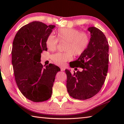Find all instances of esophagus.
<instances>
[{
  "mask_svg": "<svg viewBox=\"0 0 124 124\" xmlns=\"http://www.w3.org/2000/svg\"><path fill=\"white\" fill-rule=\"evenodd\" d=\"M60 69H61V71H64L65 70V68L64 67H60Z\"/></svg>",
  "mask_w": 124,
  "mask_h": 124,
  "instance_id": "1",
  "label": "esophagus"
}]
</instances>
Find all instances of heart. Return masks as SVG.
Wrapping results in <instances>:
<instances>
[{
  "label": "heart",
  "mask_w": 124,
  "mask_h": 124,
  "mask_svg": "<svg viewBox=\"0 0 124 124\" xmlns=\"http://www.w3.org/2000/svg\"><path fill=\"white\" fill-rule=\"evenodd\" d=\"M57 39L50 35L46 40L47 48L50 51L56 49L58 40L65 43L64 50L66 52L57 53L53 55L52 59L55 64L63 65L68 61L71 60L74 54L76 56L82 54L86 51L89 43V38L85 32L73 28H60L56 32Z\"/></svg>",
  "instance_id": "1"
}]
</instances>
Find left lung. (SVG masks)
I'll use <instances>...</instances> for the list:
<instances>
[{"label": "left lung", "mask_w": 124, "mask_h": 124, "mask_svg": "<svg viewBox=\"0 0 124 124\" xmlns=\"http://www.w3.org/2000/svg\"><path fill=\"white\" fill-rule=\"evenodd\" d=\"M88 30L91 38L87 48L77 60L72 62L77 65L70 63L71 68H81L83 71L71 73L69 70H65L68 93L78 100L90 99L98 93L108 70L109 45L106 37L95 27H89Z\"/></svg>", "instance_id": "obj_1"}]
</instances>
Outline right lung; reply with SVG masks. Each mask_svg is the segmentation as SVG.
I'll use <instances>...</instances> for the list:
<instances>
[{"instance_id":"add662e5","label":"right lung","mask_w":124,"mask_h":124,"mask_svg":"<svg viewBox=\"0 0 124 124\" xmlns=\"http://www.w3.org/2000/svg\"><path fill=\"white\" fill-rule=\"evenodd\" d=\"M35 21L23 26L16 34L12 49L15 79L20 92L33 102H43L52 96L55 77L60 69L53 64L44 68L41 53L47 51L46 40L55 28Z\"/></svg>"}]
</instances>
